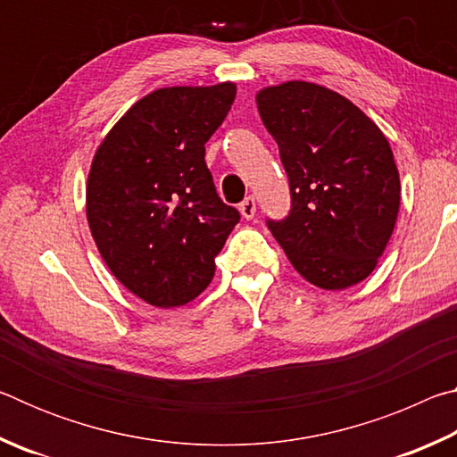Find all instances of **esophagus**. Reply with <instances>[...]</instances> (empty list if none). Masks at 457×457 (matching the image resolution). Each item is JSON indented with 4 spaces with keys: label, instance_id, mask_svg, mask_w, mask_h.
I'll return each instance as SVG.
<instances>
[{
    "label": "esophagus",
    "instance_id": "34e87169",
    "mask_svg": "<svg viewBox=\"0 0 457 457\" xmlns=\"http://www.w3.org/2000/svg\"><path fill=\"white\" fill-rule=\"evenodd\" d=\"M239 212H242L245 220H252L253 215H256V199H253L252 195L245 197L242 204H239Z\"/></svg>",
    "mask_w": 457,
    "mask_h": 457
}]
</instances>
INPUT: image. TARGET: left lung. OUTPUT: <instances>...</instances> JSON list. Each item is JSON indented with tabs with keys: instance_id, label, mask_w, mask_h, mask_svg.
Segmentation results:
<instances>
[{
	"instance_id": "left-lung-1",
	"label": "left lung",
	"mask_w": 457,
	"mask_h": 457,
	"mask_svg": "<svg viewBox=\"0 0 457 457\" xmlns=\"http://www.w3.org/2000/svg\"><path fill=\"white\" fill-rule=\"evenodd\" d=\"M288 175L290 213L268 220L296 272L343 290L373 272L395 228L401 183L373 120L338 92L292 80L256 96Z\"/></svg>"
}]
</instances>
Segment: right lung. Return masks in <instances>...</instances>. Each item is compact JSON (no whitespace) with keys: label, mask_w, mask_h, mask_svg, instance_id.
Listing matches in <instances>:
<instances>
[{"label":"right lung","mask_w":457,"mask_h":457,"mask_svg":"<svg viewBox=\"0 0 457 457\" xmlns=\"http://www.w3.org/2000/svg\"><path fill=\"white\" fill-rule=\"evenodd\" d=\"M234 98V82L154 90L129 108L92 159V237L117 280L153 306L197 298L239 221L205 165V143Z\"/></svg>","instance_id":"add662e5"}]
</instances>
